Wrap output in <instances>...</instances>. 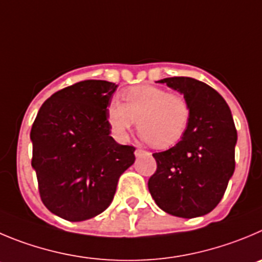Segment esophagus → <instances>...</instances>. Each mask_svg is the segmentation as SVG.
<instances>
[{"mask_svg": "<svg viewBox=\"0 0 262 262\" xmlns=\"http://www.w3.org/2000/svg\"><path fill=\"white\" fill-rule=\"evenodd\" d=\"M134 154H136V156H137V158H139V156L145 155V154H147V152H146L145 150H142V148H137V150L134 151Z\"/></svg>", "mask_w": 262, "mask_h": 262, "instance_id": "obj_1", "label": "esophagus"}]
</instances>
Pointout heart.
<instances>
[{
	"label": "heart",
	"mask_w": 262,
	"mask_h": 262,
	"mask_svg": "<svg viewBox=\"0 0 262 262\" xmlns=\"http://www.w3.org/2000/svg\"><path fill=\"white\" fill-rule=\"evenodd\" d=\"M125 103L112 101L107 120L119 141H126L138 125L142 139L156 148H167L183 137L191 119V106L181 94L155 85H138L123 93Z\"/></svg>",
	"instance_id": "b5f03b06"
}]
</instances>
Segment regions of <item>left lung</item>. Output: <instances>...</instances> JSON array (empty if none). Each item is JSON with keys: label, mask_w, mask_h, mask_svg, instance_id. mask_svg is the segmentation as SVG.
<instances>
[{"label": "left lung", "mask_w": 262, "mask_h": 262, "mask_svg": "<svg viewBox=\"0 0 262 262\" xmlns=\"http://www.w3.org/2000/svg\"><path fill=\"white\" fill-rule=\"evenodd\" d=\"M177 90L191 106V119L176 146L152 154L156 172L148 190L159 208L194 219L217 207L235 169L236 129L224 98L191 77L159 80Z\"/></svg>", "instance_id": "obj_1"}]
</instances>
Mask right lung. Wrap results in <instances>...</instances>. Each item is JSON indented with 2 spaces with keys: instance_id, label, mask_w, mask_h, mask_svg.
<instances>
[{
  "instance_id": "right-lung-1",
  "label": "right lung",
  "mask_w": 262,
  "mask_h": 262,
  "mask_svg": "<svg viewBox=\"0 0 262 262\" xmlns=\"http://www.w3.org/2000/svg\"><path fill=\"white\" fill-rule=\"evenodd\" d=\"M117 85L85 80L43 102L31 129L32 167L51 213L85 221L108 208L117 181L134 163L133 146L110 136L107 106Z\"/></svg>"
}]
</instances>
